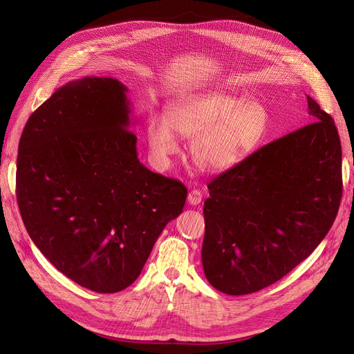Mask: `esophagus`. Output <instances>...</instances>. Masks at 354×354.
I'll list each match as a JSON object with an SVG mask.
<instances>
[{
  "label": "esophagus",
  "instance_id": "1",
  "mask_svg": "<svg viewBox=\"0 0 354 354\" xmlns=\"http://www.w3.org/2000/svg\"><path fill=\"white\" fill-rule=\"evenodd\" d=\"M188 202H189V205H192V207L199 205V203L202 202V192L198 191V189L191 191L189 195H188Z\"/></svg>",
  "mask_w": 354,
  "mask_h": 354
}]
</instances>
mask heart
<instances>
[{"label":"heart","instance_id":"b5f03b06","mask_svg":"<svg viewBox=\"0 0 354 354\" xmlns=\"http://www.w3.org/2000/svg\"><path fill=\"white\" fill-rule=\"evenodd\" d=\"M270 116L258 102L234 93H208L185 97L167 109L166 118L153 116L147 143L159 160L179 152L176 135L192 140L194 163L207 172H227L255 152L267 136Z\"/></svg>","mask_w":354,"mask_h":354}]
</instances>
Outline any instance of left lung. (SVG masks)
Returning a JSON list of instances; mask_svg holds the SVG:
<instances>
[{
    "label": "left lung",
    "mask_w": 354,
    "mask_h": 354,
    "mask_svg": "<svg viewBox=\"0 0 354 354\" xmlns=\"http://www.w3.org/2000/svg\"><path fill=\"white\" fill-rule=\"evenodd\" d=\"M313 123L216 176L203 203L202 266L230 295L263 290L317 248L339 212L342 145L334 120L307 96Z\"/></svg>",
    "instance_id": "obj_1"
}]
</instances>
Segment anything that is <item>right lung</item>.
Wrapping results in <instances>:
<instances>
[{"label": "right lung", "mask_w": 354, "mask_h": 354, "mask_svg": "<svg viewBox=\"0 0 354 354\" xmlns=\"http://www.w3.org/2000/svg\"><path fill=\"white\" fill-rule=\"evenodd\" d=\"M126 91L110 77L68 82L30 116L17 156L32 243L70 280L106 294L136 280L188 195L139 160Z\"/></svg>", "instance_id": "1"}]
</instances>
